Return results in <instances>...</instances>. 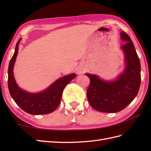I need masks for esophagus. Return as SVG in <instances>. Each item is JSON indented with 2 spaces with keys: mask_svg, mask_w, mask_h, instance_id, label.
<instances>
[{
  "mask_svg": "<svg viewBox=\"0 0 151 151\" xmlns=\"http://www.w3.org/2000/svg\"><path fill=\"white\" fill-rule=\"evenodd\" d=\"M83 72H84V70H83L82 68H79V69L77 70L78 74H82V73H83Z\"/></svg>",
  "mask_w": 151,
  "mask_h": 151,
  "instance_id": "1",
  "label": "esophagus"
}]
</instances>
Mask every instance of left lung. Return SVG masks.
Here are the masks:
<instances>
[{
  "label": "left lung",
  "instance_id": "8db88e82",
  "mask_svg": "<svg viewBox=\"0 0 151 151\" xmlns=\"http://www.w3.org/2000/svg\"><path fill=\"white\" fill-rule=\"evenodd\" d=\"M125 43L124 50L126 68L117 81L105 82L90 74L87 90L89 104L95 110L105 113H115L126 108L139 91L141 84V67L139 57L130 37L124 31L121 33Z\"/></svg>",
  "mask_w": 151,
  "mask_h": 151
}]
</instances>
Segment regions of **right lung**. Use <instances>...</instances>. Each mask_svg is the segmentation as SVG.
I'll return each instance as SVG.
<instances>
[{
  "label": "right lung",
  "mask_w": 151,
  "mask_h": 151,
  "mask_svg": "<svg viewBox=\"0 0 151 151\" xmlns=\"http://www.w3.org/2000/svg\"><path fill=\"white\" fill-rule=\"evenodd\" d=\"M19 40L8 67V86L9 93L19 107L27 113L32 115H43L53 112L60 103L64 88L75 77V73L58 80L43 92L30 93L22 90L15 83L13 74V67L18 53Z\"/></svg>",
  "instance_id": "add662e5"
}]
</instances>
